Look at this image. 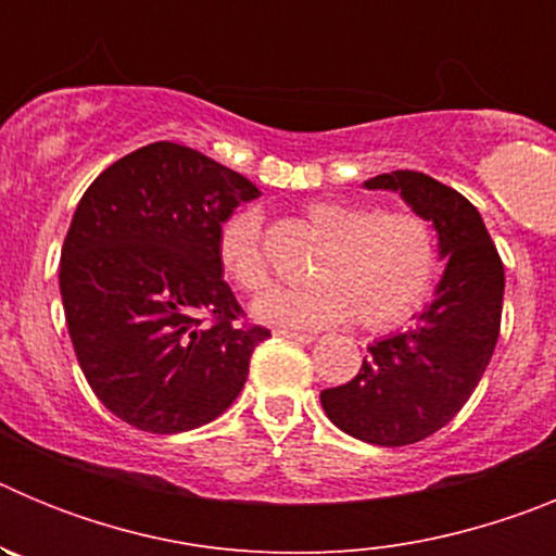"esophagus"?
<instances>
[{
  "mask_svg": "<svg viewBox=\"0 0 556 556\" xmlns=\"http://www.w3.org/2000/svg\"><path fill=\"white\" fill-rule=\"evenodd\" d=\"M278 333V337H283V339H292V342H301V345H312L314 339V333H303V331H275Z\"/></svg>",
  "mask_w": 556,
  "mask_h": 556,
  "instance_id": "obj_1",
  "label": "esophagus"
}]
</instances>
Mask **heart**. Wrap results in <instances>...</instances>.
<instances>
[{
  "label": "heart",
  "mask_w": 556,
  "mask_h": 556,
  "mask_svg": "<svg viewBox=\"0 0 556 556\" xmlns=\"http://www.w3.org/2000/svg\"><path fill=\"white\" fill-rule=\"evenodd\" d=\"M306 219L326 248L312 267L314 283L269 289L253 303L255 320L275 328H326L356 320L362 328H392L424 306L437 273V239L415 211H376L351 200H314ZM217 255L244 292L269 283L255 208L230 214L217 236Z\"/></svg>",
  "instance_id": "obj_1"
}]
</instances>
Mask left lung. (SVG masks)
<instances>
[{
  "mask_svg": "<svg viewBox=\"0 0 556 556\" xmlns=\"http://www.w3.org/2000/svg\"><path fill=\"white\" fill-rule=\"evenodd\" d=\"M365 189L397 191L434 225L445 258L434 301L412 317V328L372 342L348 384L320 392L337 429L397 448L443 429L473 395L498 342L504 264L479 211L451 186L397 169L365 180Z\"/></svg>",
  "mask_w": 556,
  "mask_h": 556,
  "instance_id": "8db88e82",
  "label": "left lung"
}]
</instances>
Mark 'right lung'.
Returning a JSON list of instances; mask_svg holds the SVG:
<instances>
[{"label": "right lung", "mask_w": 556, "mask_h": 556, "mask_svg": "<svg viewBox=\"0 0 556 556\" xmlns=\"http://www.w3.org/2000/svg\"><path fill=\"white\" fill-rule=\"evenodd\" d=\"M262 194L203 152L155 141L108 166L77 203L61 298L77 362L113 415L178 434L223 415L269 337L242 326L217 236Z\"/></svg>", "instance_id": "right-lung-1"}]
</instances>
